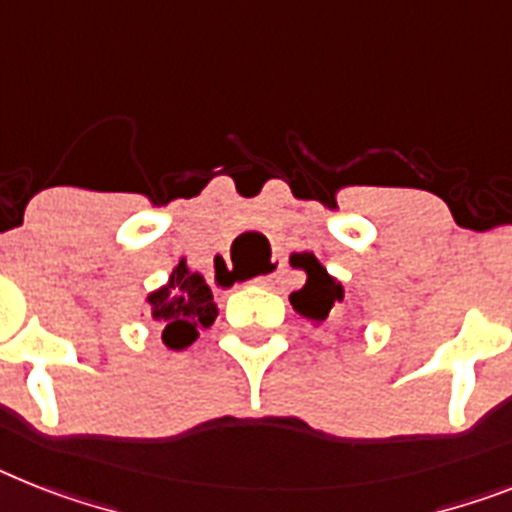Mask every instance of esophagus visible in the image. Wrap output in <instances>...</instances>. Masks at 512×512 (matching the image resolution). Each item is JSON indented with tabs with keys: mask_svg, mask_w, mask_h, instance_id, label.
<instances>
[{
	"mask_svg": "<svg viewBox=\"0 0 512 512\" xmlns=\"http://www.w3.org/2000/svg\"><path fill=\"white\" fill-rule=\"evenodd\" d=\"M282 269H285V259H280V256H272V259H269V264H266L264 272L256 274V277H253V282H256V285H266V282H272L274 277L282 272Z\"/></svg>",
	"mask_w": 512,
	"mask_h": 512,
	"instance_id": "esophagus-1",
	"label": "esophagus"
}]
</instances>
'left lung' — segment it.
<instances>
[{
    "instance_id": "left-lung-1",
    "label": "left lung",
    "mask_w": 512,
    "mask_h": 512,
    "mask_svg": "<svg viewBox=\"0 0 512 512\" xmlns=\"http://www.w3.org/2000/svg\"><path fill=\"white\" fill-rule=\"evenodd\" d=\"M290 266L306 272V285L301 290L290 293V303H293L295 314L303 316L314 327H322L327 322L329 311L335 308V303H342V298H345L342 282L337 277H332L327 272V266L316 259L311 251L293 253L290 256Z\"/></svg>"
}]
</instances>
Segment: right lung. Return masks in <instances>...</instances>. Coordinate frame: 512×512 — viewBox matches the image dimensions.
Returning a JSON list of instances; mask_svg holds the SVG:
<instances>
[{
    "label": "right lung",
    "instance_id": "1",
    "mask_svg": "<svg viewBox=\"0 0 512 512\" xmlns=\"http://www.w3.org/2000/svg\"><path fill=\"white\" fill-rule=\"evenodd\" d=\"M151 319L162 324V342L170 350H185L198 340L201 329L211 327L219 308L204 274L193 272L188 261L172 269L170 280L146 295Z\"/></svg>",
    "mask_w": 512,
    "mask_h": 512
}]
</instances>
